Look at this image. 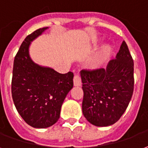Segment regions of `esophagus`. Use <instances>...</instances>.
<instances>
[{
    "label": "esophagus",
    "instance_id": "34e87169",
    "mask_svg": "<svg viewBox=\"0 0 148 148\" xmlns=\"http://www.w3.org/2000/svg\"><path fill=\"white\" fill-rule=\"evenodd\" d=\"M73 82H74V86L75 87H79L81 85V78L79 75H75L74 78H73Z\"/></svg>",
    "mask_w": 148,
    "mask_h": 148
}]
</instances>
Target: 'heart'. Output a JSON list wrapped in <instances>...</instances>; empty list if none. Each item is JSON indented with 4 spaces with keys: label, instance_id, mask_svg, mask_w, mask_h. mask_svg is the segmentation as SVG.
I'll return each mask as SVG.
<instances>
[{
    "label": "heart",
    "instance_id": "b5f03b06",
    "mask_svg": "<svg viewBox=\"0 0 148 148\" xmlns=\"http://www.w3.org/2000/svg\"><path fill=\"white\" fill-rule=\"evenodd\" d=\"M110 50V47H109V46H105V47L102 49V53H101V54L99 55V58H97V60H96L97 63L98 64L101 63V62L105 59L106 56L108 54Z\"/></svg>",
    "mask_w": 148,
    "mask_h": 148
}]
</instances>
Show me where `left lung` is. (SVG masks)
Wrapping results in <instances>:
<instances>
[{
  "label": "left lung",
  "instance_id": "obj_1",
  "mask_svg": "<svg viewBox=\"0 0 148 148\" xmlns=\"http://www.w3.org/2000/svg\"><path fill=\"white\" fill-rule=\"evenodd\" d=\"M134 64L125 41L106 68L80 71L84 99L82 110L93 125H114L122 116L132 96Z\"/></svg>",
  "mask_w": 148,
  "mask_h": 148
}]
</instances>
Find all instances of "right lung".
<instances>
[{"label": "right lung", "mask_w": 148, "mask_h": 148, "mask_svg": "<svg viewBox=\"0 0 148 148\" xmlns=\"http://www.w3.org/2000/svg\"><path fill=\"white\" fill-rule=\"evenodd\" d=\"M48 28L38 29L27 36L15 57L12 71L15 106L25 122L37 129H46L58 121L64 100L73 87V73L61 74L31 59V42Z\"/></svg>", "instance_id": "right-lung-1"}]
</instances>
